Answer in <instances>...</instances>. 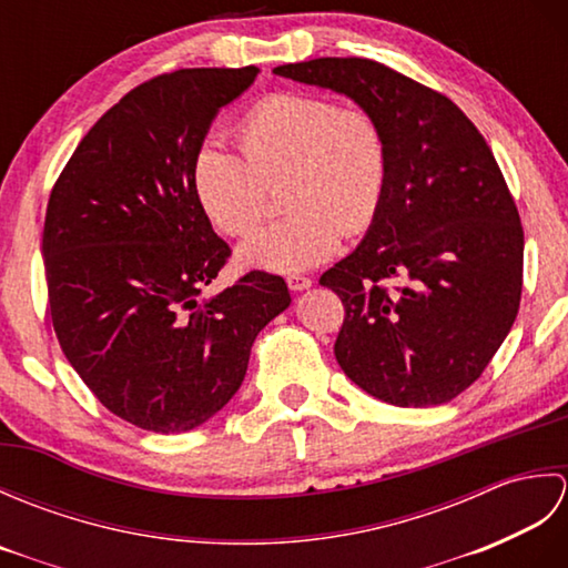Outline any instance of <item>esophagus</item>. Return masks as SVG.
Segmentation results:
<instances>
[{"label":"esophagus","mask_w":568,"mask_h":568,"mask_svg":"<svg viewBox=\"0 0 568 568\" xmlns=\"http://www.w3.org/2000/svg\"><path fill=\"white\" fill-rule=\"evenodd\" d=\"M310 285L312 277L307 275H287V287H291V291H307Z\"/></svg>","instance_id":"1"}]
</instances>
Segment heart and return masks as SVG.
I'll return each mask as SVG.
<instances>
[{
	"label": "heart",
	"mask_w": 568,
	"mask_h": 568,
	"mask_svg": "<svg viewBox=\"0 0 568 568\" xmlns=\"http://www.w3.org/2000/svg\"><path fill=\"white\" fill-rule=\"evenodd\" d=\"M241 156L204 143L192 161V190L226 236H246L281 185L283 220L241 246L251 268L300 273L332 258L342 236L376 222L390 183V143L378 116L310 92H275L234 129Z\"/></svg>",
	"instance_id": "heart-1"
}]
</instances>
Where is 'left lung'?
<instances>
[{
    "label": "left lung",
    "mask_w": 568,
    "mask_h": 568,
    "mask_svg": "<svg viewBox=\"0 0 568 568\" xmlns=\"http://www.w3.org/2000/svg\"><path fill=\"white\" fill-rule=\"evenodd\" d=\"M277 75L344 92L383 124L390 183L358 248L320 277L339 295L334 356L397 407L454 400L520 310L525 234L493 151L446 98L368 58H315Z\"/></svg>",
    "instance_id": "obj_1"
}]
</instances>
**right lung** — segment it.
Returning <instances> with one entry per match:
<instances>
[{"label": "right lung", "mask_w": 568, "mask_h": 568, "mask_svg": "<svg viewBox=\"0 0 568 568\" xmlns=\"http://www.w3.org/2000/svg\"><path fill=\"white\" fill-rule=\"evenodd\" d=\"M256 75L185 68L141 82L84 134L48 197L58 344L112 415L146 432H190L220 413L253 339L291 305L283 277L265 271L197 300L232 248L200 207L192 161L220 106Z\"/></svg>", "instance_id": "add662e5"}]
</instances>
